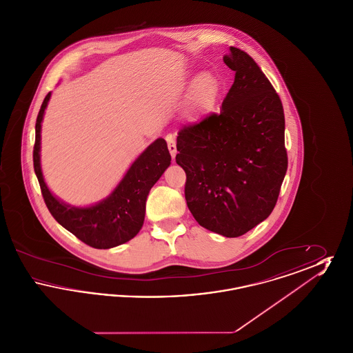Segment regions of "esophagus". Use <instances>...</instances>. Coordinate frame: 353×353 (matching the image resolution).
I'll use <instances>...</instances> for the list:
<instances>
[{"label":"esophagus","instance_id":"esophagus-1","mask_svg":"<svg viewBox=\"0 0 353 353\" xmlns=\"http://www.w3.org/2000/svg\"><path fill=\"white\" fill-rule=\"evenodd\" d=\"M167 141H168V150L170 152V156H172V159H174L176 153H177L176 140H174V137L172 134H169V136H167Z\"/></svg>","mask_w":353,"mask_h":353}]
</instances>
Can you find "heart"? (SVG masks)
<instances>
[{
	"label": "heart",
	"instance_id": "obj_1",
	"mask_svg": "<svg viewBox=\"0 0 353 353\" xmlns=\"http://www.w3.org/2000/svg\"><path fill=\"white\" fill-rule=\"evenodd\" d=\"M219 95V79L210 72H201L190 85L186 101V112L192 117L208 114L216 105Z\"/></svg>",
	"mask_w": 353,
	"mask_h": 353
}]
</instances>
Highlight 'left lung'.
Wrapping results in <instances>:
<instances>
[{
  "mask_svg": "<svg viewBox=\"0 0 353 353\" xmlns=\"http://www.w3.org/2000/svg\"><path fill=\"white\" fill-rule=\"evenodd\" d=\"M234 83L219 114L185 125L176 163L186 173L185 200L202 228L234 238L268 219L287 170L279 95L252 57H223Z\"/></svg>",
  "mask_w": 353,
  "mask_h": 353,
  "instance_id": "left-lung-1",
  "label": "left lung"
}]
</instances>
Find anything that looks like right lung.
<instances>
[{"label": "right lung", "mask_w": 353, "mask_h": 353, "mask_svg": "<svg viewBox=\"0 0 353 353\" xmlns=\"http://www.w3.org/2000/svg\"><path fill=\"white\" fill-rule=\"evenodd\" d=\"M45 98L35 123L34 172L37 174L45 203L59 225L95 249H111L128 242L144 223L145 201L152 186L170 165L167 141L157 139L143 152L114 192L92 206L77 208L58 200L43 180L41 169V123L50 101Z\"/></svg>", "instance_id": "add662e5"}]
</instances>
